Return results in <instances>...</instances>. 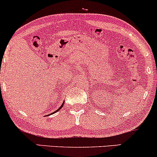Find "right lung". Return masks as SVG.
Here are the masks:
<instances>
[{"label": "right lung", "instance_id": "obj_1", "mask_svg": "<svg viewBox=\"0 0 157 157\" xmlns=\"http://www.w3.org/2000/svg\"><path fill=\"white\" fill-rule=\"evenodd\" d=\"M63 104H64V102H63V104H62V105H61V106H60V107L59 108V109H56V111H55V112H53V113H51V114H53V113H56V112H58V111H59V110L60 109H62V107H63ZM51 114H49V115H51Z\"/></svg>", "mask_w": 157, "mask_h": 157}]
</instances>
